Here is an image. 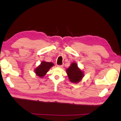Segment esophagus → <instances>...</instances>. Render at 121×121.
<instances>
[{
    "instance_id": "34e87169",
    "label": "esophagus",
    "mask_w": 121,
    "mask_h": 121,
    "mask_svg": "<svg viewBox=\"0 0 121 121\" xmlns=\"http://www.w3.org/2000/svg\"><path fill=\"white\" fill-rule=\"evenodd\" d=\"M57 67H59V68H63V65H58Z\"/></svg>"
}]
</instances>
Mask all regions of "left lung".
<instances>
[{
    "label": "left lung",
    "instance_id": "obj_1",
    "mask_svg": "<svg viewBox=\"0 0 121 121\" xmlns=\"http://www.w3.org/2000/svg\"><path fill=\"white\" fill-rule=\"evenodd\" d=\"M69 79L71 82L77 83L82 79L84 72L79 69L76 63H72L69 68L66 69Z\"/></svg>",
    "mask_w": 121,
    "mask_h": 121
}]
</instances>
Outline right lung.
<instances>
[{
  "label": "right lung",
  "mask_w": 121,
  "mask_h": 121,
  "mask_svg": "<svg viewBox=\"0 0 121 121\" xmlns=\"http://www.w3.org/2000/svg\"><path fill=\"white\" fill-rule=\"evenodd\" d=\"M54 65L53 63L42 61L41 64L35 69V73L36 75L40 78L44 76L49 69Z\"/></svg>",
  "instance_id": "right-lung-1"
}]
</instances>
